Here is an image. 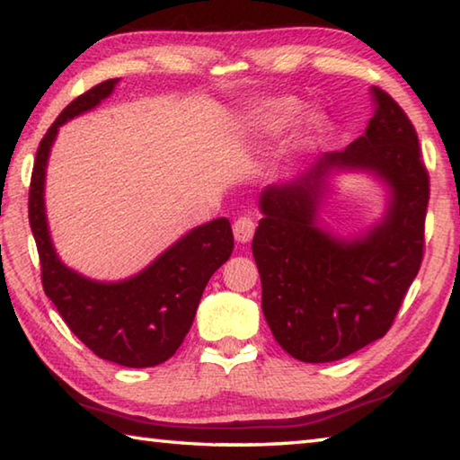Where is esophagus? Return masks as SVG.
I'll use <instances>...</instances> for the list:
<instances>
[{
    "label": "esophagus",
    "instance_id": "1",
    "mask_svg": "<svg viewBox=\"0 0 460 460\" xmlns=\"http://www.w3.org/2000/svg\"><path fill=\"white\" fill-rule=\"evenodd\" d=\"M233 233H235V239L239 243H247V241H252L253 233H255V221L252 215H241L233 223Z\"/></svg>",
    "mask_w": 460,
    "mask_h": 460
}]
</instances>
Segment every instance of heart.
<instances>
[{"mask_svg": "<svg viewBox=\"0 0 460 460\" xmlns=\"http://www.w3.org/2000/svg\"><path fill=\"white\" fill-rule=\"evenodd\" d=\"M300 103L292 97H278L263 101V103L255 105L243 118V128L247 134L252 136H274L279 129L286 128L296 113H298ZM310 123H316V119H310Z\"/></svg>", "mask_w": 460, "mask_h": 460, "instance_id": "obj_1", "label": "heart"}]
</instances>
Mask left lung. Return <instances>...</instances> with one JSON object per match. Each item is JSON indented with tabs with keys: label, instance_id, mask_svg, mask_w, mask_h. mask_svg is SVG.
I'll use <instances>...</instances> for the list:
<instances>
[{
	"label": "left lung",
	"instance_id": "obj_1",
	"mask_svg": "<svg viewBox=\"0 0 460 460\" xmlns=\"http://www.w3.org/2000/svg\"><path fill=\"white\" fill-rule=\"evenodd\" d=\"M361 137L329 152L292 182L260 199L253 258L261 310L286 353L329 363L384 337L424 258L430 178L408 115L379 87ZM367 169L393 192L386 217L365 236L334 238L318 228L317 205L331 169Z\"/></svg>",
	"mask_w": 460,
	"mask_h": 460
}]
</instances>
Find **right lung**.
I'll list each match as a JSON object with an SVG mask.
<instances>
[{
    "label": "right lung",
    "mask_w": 460,
    "mask_h": 460,
    "mask_svg": "<svg viewBox=\"0 0 460 460\" xmlns=\"http://www.w3.org/2000/svg\"><path fill=\"white\" fill-rule=\"evenodd\" d=\"M118 79L95 84L71 101L38 146L30 181L28 217L42 266V286L79 341L105 361L123 367H154L182 345L211 276L229 260L233 231L227 219L192 229L137 276L95 282L58 260L44 211L46 162L58 128L109 97Z\"/></svg>",
    "instance_id": "obj_1"
}]
</instances>
